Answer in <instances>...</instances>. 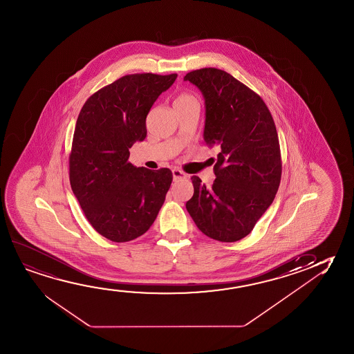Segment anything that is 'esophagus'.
I'll return each instance as SVG.
<instances>
[{"mask_svg": "<svg viewBox=\"0 0 354 354\" xmlns=\"http://www.w3.org/2000/svg\"><path fill=\"white\" fill-rule=\"evenodd\" d=\"M186 176L187 175L184 171H181L180 169H173V178H174L175 181L176 180L185 179Z\"/></svg>", "mask_w": 354, "mask_h": 354, "instance_id": "esophagus-1", "label": "esophagus"}]
</instances>
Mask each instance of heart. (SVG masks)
<instances>
[{
  "label": "heart",
  "mask_w": 354,
  "mask_h": 354,
  "mask_svg": "<svg viewBox=\"0 0 354 354\" xmlns=\"http://www.w3.org/2000/svg\"><path fill=\"white\" fill-rule=\"evenodd\" d=\"M192 102H196V99L194 98L190 94H187V93H181L175 99L174 104H187L192 103Z\"/></svg>",
  "instance_id": "b5f03b06"
}]
</instances>
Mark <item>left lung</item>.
Listing matches in <instances>:
<instances>
[{"mask_svg":"<svg viewBox=\"0 0 354 354\" xmlns=\"http://www.w3.org/2000/svg\"><path fill=\"white\" fill-rule=\"evenodd\" d=\"M206 104L205 141L217 146L212 186L192 176L194 196L186 209L203 234L223 243L243 239L271 206L282 176L272 115L261 97L214 67L184 77Z\"/></svg>","mask_w":354,"mask_h":354,"instance_id":"1","label":"left lung"}]
</instances>
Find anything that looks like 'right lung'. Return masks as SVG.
I'll return each mask as SVG.
<instances>
[{
	"instance_id": "1",
	"label": "right lung",
	"mask_w": 354,
	"mask_h": 354,
	"mask_svg": "<svg viewBox=\"0 0 354 354\" xmlns=\"http://www.w3.org/2000/svg\"><path fill=\"white\" fill-rule=\"evenodd\" d=\"M178 75H126L92 94L77 119L70 184L93 228L125 243L151 228L173 181L168 168H137L130 149L147 136L146 118Z\"/></svg>"
}]
</instances>
